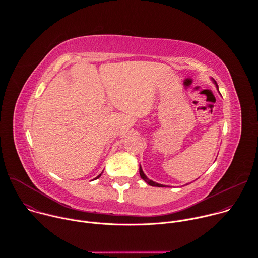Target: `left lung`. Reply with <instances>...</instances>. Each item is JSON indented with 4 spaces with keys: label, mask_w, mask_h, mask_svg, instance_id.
<instances>
[{
    "label": "left lung",
    "mask_w": 258,
    "mask_h": 258,
    "mask_svg": "<svg viewBox=\"0 0 258 258\" xmlns=\"http://www.w3.org/2000/svg\"><path fill=\"white\" fill-rule=\"evenodd\" d=\"M216 84V83H215ZM217 86V85H216ZM218 88V87H217ZM140 175H141V177L148 183V185H150V186H152V187H165V186H163V185H160V183H157V182H155V181H153V180H151V179H149L148 177H147L146 175H145V173L143 172V170H142V168H141V165H140Z\"/></svg>",
    "instance_id": "obj_1"
}]
</instances>
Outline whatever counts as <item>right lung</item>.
<instances>
[{"instance_id": "obj_1", "label": "right lung", "mask_w": 258, "mask_h": 258, "mask_svg": "<svg viewBox=\"0 0 258 258\" xmlns=\"http://www.w3.org/2000/svg\"><path fill=\"white\" fill-rule=\"evenodd\" d=\"M100 176H101V174H99V175H98L96 178H98V177H100Z\"/></svg>"}]
</instances>
